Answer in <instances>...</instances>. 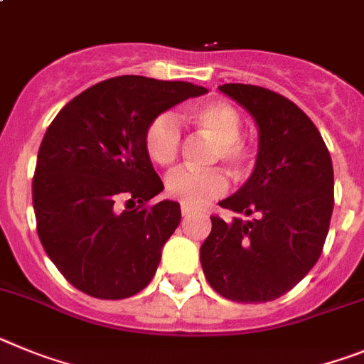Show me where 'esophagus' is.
I'll return each instance as SVG.
<instances>
[{
    "instance_id": "esophagus-1",
    "label": "esophagus",
    "mask_w": 364,
    "mask_h": 364,
    "mask_svg": "<svg viewBox=\"0 0 364 364\" xmlns=\"http://www.w3.org/2000/svg\"><path fill=\"white\" fill-rule=\"evenodd\" d=\"M192 213H194V208H191V207H186V205H183V207H181V214H183V216H191Z\"/></svg>"
}]
</instances>
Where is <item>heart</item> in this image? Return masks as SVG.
I'll return each instance as SVG.
<instances>
[{
  "instance_id": "obj_1",
  "label": "heart",
  "mask_w": 364,
  "mask_h": 364,
  "mask_svg": "<svg viewBox=\"0 0 364 364\" xmlns=\"http://www.w3.org/2000/svg\"><path fill=\"white\" fill-rule=\"evenodd\" d=\"M186 119L216 141L214 161H223L235 173H243L252 159L249 143L240 135L243 119L232 104L210 100L191 107ZM181 146V129L172 113L154 117L144 132V150L159 166L176 161ZM166 194L186 207H203L227 191V178L221 170L178 168L164 181Z\"/></svg>"
}]
</instances>
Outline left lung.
<instances>
[{"label": "left lung", "instance_id": "left-lung-1", "mask_svg": "<svg viewBox=\"0 0 364 364\" xmlns=\"http://www.w3.org/2000/svg\"><path fill=\"white\" fill-rule=\"evenodd\" d=\"M220 91L252 115L258 154L245 185L220 201L236 214L232 221L210 216L201 267L221 296L269 302L321 257L333 213V164L317 126L289 99L251 84H223Z\"/></svg>", "mask_w": 364, "mask_h": 364}]
</instances>
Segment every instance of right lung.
Instances as JSON below:
<instances>
[{"instance_id":"right-lung-1","label":"right lung","mask_w":364,"mask_h":364,"mask_svg":"<svg viewBox=\"0 0 364 364\" xmlns=\"http://www.w3.org/2000/svg\"><path fill=\"white\" fill-rule=\"evenodd\" d=\"M205 93L191 82L107 78L65 104L47 128L33 179L36 230L47 257L82 293L128 299L154 278L181 208L170 200L146 207L164 186L144 132L154 117Z\"/></svg>"}]
</instances>
